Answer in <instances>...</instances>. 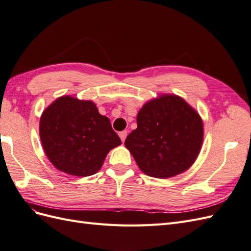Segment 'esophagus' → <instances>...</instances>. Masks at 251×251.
Here are the masks:
<instances>
[{"mask_svg": "<svg viewBox=\"0 0 251 251\" xmlns=\"http://www.w3.org/2000/svg\"><path fill=\"white\" fill-rule=\"evenodd\" d=\"M126 136H127V132L126 131H121L119 133V137H120V139H121V141H123V142H125Z\"/></svg>", "mask_w": 251, "mask_h": 251, "instance_id": "34e87169", "label": "esophagus"}]
</instances>
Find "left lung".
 <instances>
[{
	"mask_svg": "<svg viewBox=\"0 0 251 251\" xmlns=\"http://www.w3.org/2000/svg\"><path fill=\"white\" fill-rule=\"evenodd\" d=\"M203 136L199 113L178 95L161 94L139 110L137 128L128 134L125 146L142 173L166 179L194 164Z\"/></svg>",
	"mask_w": 251,
	"mask_h": 251,
	"instance_id": "obj_1",
	"label": "left lung"
}]
</instances>
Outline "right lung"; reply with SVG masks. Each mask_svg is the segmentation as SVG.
Segmentation results:
<instances>
[{
  "label": "right lung",
  "instance_id": "obj_1",
  "mask_svg": "<svg viewBox=\"0 0 251 251\" xmlns=\"http://www.w3.org/2000/svg\"><path fill=\"white\" fill-rule=\"evenodd\" d=\"M40 137L50 162L71 176L96 174L109 151L121 144L110 119L96 104L70 95L60 96L44 110Z\"/></svg>",
  "mask_w": 251,
  "mask_h": 251
}]
</instances>
